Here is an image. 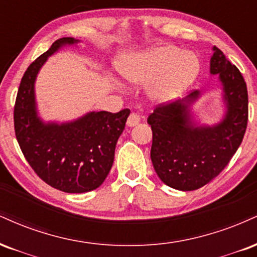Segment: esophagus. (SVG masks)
<instances>
[{"instance_id": "34e87169", "label": "esophagus", "mask_w": 257, "mask_h": 257, "mask_svg": "<svg viewBox=\"0 0 257 257\" xmlns=\"http://www.w3.org/2000/svg\"><path fill=\"white\" fill-rule=\"evenodd\" d=\"M141 121V116L138 115L137 113H131L130 114V116L127 117V126L130 127H134V126L138 125Z\"/></svg>"}]
</instances>
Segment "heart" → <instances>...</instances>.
I'll list each match as a JSON object with an SVG mask.
<instances>
[{"label":"heart","instance_id":"1","mask_svg":"<svg viewBox=\"0 0 257 257\" xmlns=\"http://www.w3.org/2000/svg\"><path fill=\"white\" fill-rule=\"evenodd\" d=\"M119 71L130 83L150 84L149 97L166 103L185 91L200 72V61L195 54L174 45L156 47L135 57L119 62Z\"/></svg>","mask_w":257,"mask_h":257}]
</instances>
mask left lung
I'll list each match as a JSON object with an SVG mask.
<instances>
[{
    "instance_id": "left-lung-1",
    "label": "left lung",
    "mask_w": 257,
    "mask_h": 257,
    "mask_svg": "<svg viewBox=\"0 0 257 257\" xmlns=\"http://www.w3.org/2000/svg\"><path fill=\"white\" fill-rule=\"evenodd\" d=\"M210 74H218L226 113L213 126L196 125L190 107L201 96L194 91L184 99L160 104L149 117L153 144L150 158L160 179L171 188L191 191L219 176L242 143L248 123V90L242 73L213 48Z\"/></svg>"
}]
</instances>
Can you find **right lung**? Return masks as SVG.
Returning a JSON list of instances; mask_svg holds the SVG:
<instances>
[{
    "instance_id": "1",
    "label": "right lung",
    "mask_w": 257,
    "mask_h": 257,
    "mask_svg": "<svg viewBox=\"0 0 257 257\" xmlns=\"http://www.w3.org/2000/svg\"><path fill=\"white\" fill-rule=\"evenodd\" d=\"M73 37L54 42L24 73L14 105V130L21 152L43 182L60 191L81 194L97 189L109 173L116 142L130 109L119 113L90 111L69 122H44L38 116L35 81L49 56Z\"/></svg>"
}]
</instances>
